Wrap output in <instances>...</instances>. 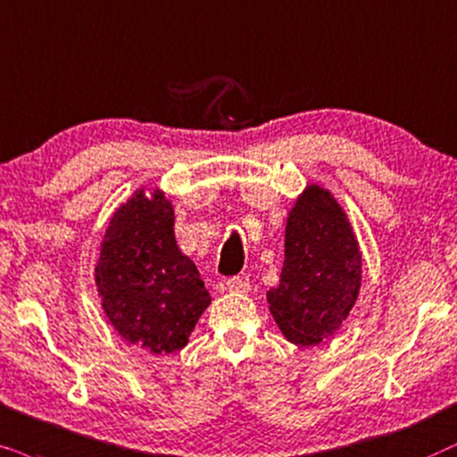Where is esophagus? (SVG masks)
I'll use <instances>...</instances> for the list:
<instances>
[{
    "instance_id": "34e87169",
    "label": "esophagus",
    "mask_w": 457,
    "mask_h": 457,
    "mask_svg": "<svg viewBox=\"0 0 457 457\" xmlns=\"http://www.w3.org/2000/svg\"><path fill=\"white\" fill-rule=\"evenodd\" d=\"M225 286H228L229 292H248V290H251V284H248L246 279H242V278H229L228 282H225Z\"/></svg>"
}]
</instances>
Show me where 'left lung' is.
<instances>
[{
  "label": "left lung",
  "mask_w": 457,
  "mask_h": 457,
  "mask_svg": "<svg viewBox=\"0 0 457 457\" xmlns=\"http://www.w3.org/2000/svg\"><path fill=\"white\" fill-rule=\"evenodd\" d=\"M361 288V251L330 190L309 184L286 217L279 284L267 292L292 345H320L340 330Z\"/></svg>",
  "instance_id": "left-lung-1"
}]
</instances>
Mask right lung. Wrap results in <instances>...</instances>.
Segmentation results:
<instances>
[{"label": "right lung", "mask_w": 457, "mask_h": 457, "mask_svg": "<svg viewBox=\"0 0 457 457\" xmlns=\"http://www.w3.org/2000/svg\"><path fill=\"white\" fill-rule=\"evenodd\" d=\"M165 192L145 187L112 212L96 263L97 296L127 343L154 355L184 349L211 305L196 265L179 251Z\"/></svg>", "instance_id": "obj_1"}]
</instances>
